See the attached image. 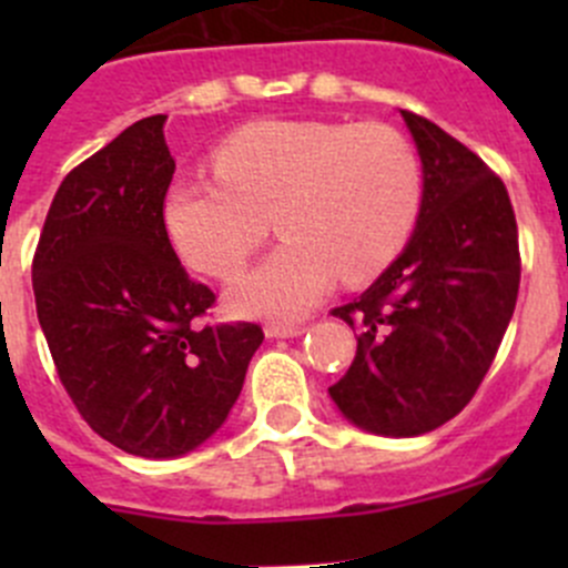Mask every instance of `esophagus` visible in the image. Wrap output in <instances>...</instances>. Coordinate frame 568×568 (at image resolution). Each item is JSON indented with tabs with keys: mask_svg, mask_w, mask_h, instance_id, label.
Wrapping results in <instances>:
<instances>
[{
	"mask_svg": "<svg viewBox=\"0 0 568 568\" xmlns=\"http://www.w3.org/2000/svg\"><path fill=\"white\" fill-rule=\"evenodd\" d=\"M307 326L305 324H266V335L268 337H296V335H302V332H305Z\"/></svg>",
	"mask_w": 568,
	"mask_h": 568,
	"instance_id": "1",
	"label": "esophagus"
}]
</instances>
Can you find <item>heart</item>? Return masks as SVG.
Listing matches in <instances>:
<instances>
[{"label":"heart","instance_id":"b5f03b06","mask_svg":"<svg viewBox=\"0 0 568 568\" xmlns=\"http://www.w3.org/2000/svg\"><path fill=\"white\" fill-rule=\"evenodd\" d=\"M214 173L170 186L164 227L189 266L231 280L274 222L285 242L231 291L247 316L296 318L335 277L374 280L420 211V162L390 125L257 120L216 145Z\"/></svg>","mask_w":568,"mask_h":568}]
</instances>
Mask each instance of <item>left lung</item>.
I'll return each mask as SVG.
<instances>
[{
    "label": "left lung",
    "mask_w": 568,
    "mask_h": 568,
    "mask_svg": "<svg viewBox=\"0 0 568 568\" xmlns=\"http://www.w3.org/2000/svg\"><path fill=\"white\" fill-rule=\"evenodd\" d=\"M400 114L423 162L417 227L359 300L332 311L359 335L329 395L368 432L417 437L473 400L517 307L523 261L500 175L437 123Z\"/></svg>",
    "instance_id": "1"
}]
</instances>
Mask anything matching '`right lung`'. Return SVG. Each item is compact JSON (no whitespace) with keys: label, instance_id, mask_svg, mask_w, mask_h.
I'll use <instances>...</instances> for the list:
<instances>
[{"label":"right lung","instance_id":"obj_1","mask_svg":"<svg viewBox=\"0 0 568 568\" xmlns=\"http://www.w3.org/2000/svg\"><path fill=\"white\" fill-rule=\"evenodd\" d=\"M164 114L136 120L62 178L32 257L57 376L114 448L173 459L225 423L261 324L205 321L216 294L186 274L164 227L175 162Z\"/></svg>","mask_w":568,"mask_h":568}]
</instances>
